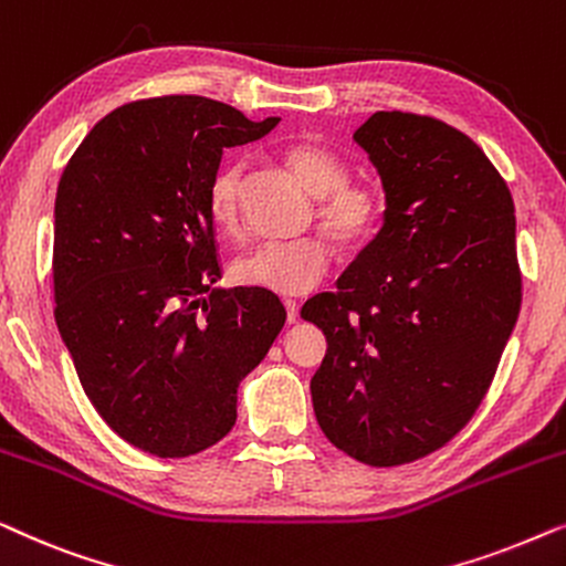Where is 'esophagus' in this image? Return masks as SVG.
Wrapping results in <instances>:
<instances>
[{"instance_id":"obj_1","label":"esophagus","mask_w":566,"mask_h":566,"mask_svg":"<svg viewBox=\"0 0 566 566\" xmlns=\"http://www.w3.org/2000/svg\"><path fill=\"white\" fill-rule=\"evenodd\" d=\"M283 306H285V322L296 324L298 322V304H296V301H283Z\"/></svg>"}]
</instances>
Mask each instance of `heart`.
I'll list each match as a JSON object with an SVG mask.
<instances>
[{
    "instance_id": "1",
    "label": "heart",
    "mask_w": 566,
    "mask_h": 566,
    "mask_svg": "<svg viewBox=\"0 0 566 566\" xmlns=\"http://www.w3.org/2000/svg\"><path fill=\"white\" fill-rule=\"evenodd\" d=\"M285 161L304 188L316 196V221L343 250H360L384 227L386 196L376 182L350 180V165L319 142H298L285 149ZM244 167L229 161L208 182V219L221 234H237L242 223ZM329 273V247L319 237L262 244L239 254L231 275L247 289L275 296H304Z\"/></svg>"
}]
</instances>
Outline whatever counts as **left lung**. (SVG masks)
<instances>
[{"label": "left lung", "instance_id": "obj_1", "mask_svg": "<svg viewBox=\"0 0 566 566\" xmlns=\"http://www.w3.org/2000/svg\"><path fill=\"white\" fill-rule=\"evenodd\" d=\"M386 192L384 227L301 316L327 337L316 422L368 467L443 448L482 405L521 312L507 182L459 128L378 111L353 134Z\"/></svg>", "mask_w": 566, "mask_h": 566}]
</instances>
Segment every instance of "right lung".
Masks as SVG:
<instances>
[{"instance_id": "obj_1", "label": "right lung", "mask_w": 566, "mask_h": 566, "mask_svg": "<svg viewBox=\"0 0 566 566\" xmlns=\"http://www.w3.org/2000/svg\"><path fill=\"white\" fill-rule=\"evenodd\" d=\"M254 123L219 99L165 95L105 115L56 190L53 298L97 415L142 451L185 459L237 422V389L283 329L275 293L221 277L208 182Z\"/></svg>"}]
</instances>
